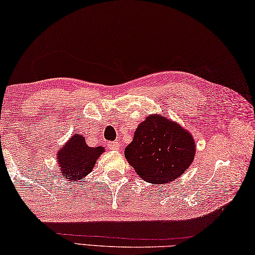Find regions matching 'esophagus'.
Segmentation results:
<instances>
[{"mask_svg":"<svg viewBox=\"0 0 255 255\" xmlns=\"http://www.w3.org/2000/svg\"><path fill=\"white\" fill-rule=\"evenodd\" d=\"M108 147L110 150H118L119 149V142L118 141H114V142H109Z\"/></svg>","mask_w":255,"mask_h":255,"instance_id":"obj_1","label":"esophagus"}]
</instances>
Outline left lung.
<instances>
[{
    "mask_svg": "<svg viewBox=\"0 0 255 255\" xmlns=\"http://www.w3.org/2000/svg\"><path fill=\"white\" fill-rule=\"evenodd\" d=\"M195 152L192 133L163 115H148L125 148V157L140 178L158 185L184 174Z\"/></svg>",
    "mask_w": 255,
    "mask_h": 255,
    "instance_id": "obj_1",
    "label": "left lung"
}]
</instances>
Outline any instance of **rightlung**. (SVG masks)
Segmentation results:
<instances>
[{
  "instance_id": "1",
  "label": "right lung",
  "mask_w": 255,
  "mask_h": 255,
  "mask_svg": "<svg viewBox=\"0 0 255 255\" xmlns=\"http://www.w3.org/2000/svg\"><path fill=\"white\" fill-rule=\"evenodd\" d=\"M104 151V147H89L83 135L73 133L62 148L58 150L57 160L60 173L63 178L73 180L75 183L79 182L91 173L97 159Z\"/></svg>"
}]
</instances>
